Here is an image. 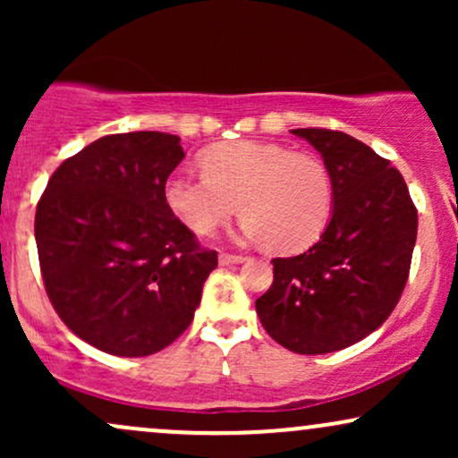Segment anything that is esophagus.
<instances>
[{
  "mask_svg": "<svg viewBox=\"0 0 458 458\" xmlns=\"http://www.w3.org/2000/svg\"><path fill=\"white\" fill-rule=\"evenodd\" d=\"M245 260H247L245 256H239V254H225V251L219 254V265H241V262Z\"/></svg>",
  "mask_w": 458,
  "mask_h": 458,
  "instance_id": "34e87169",
  "label": "esophagus"
}]
</instances>
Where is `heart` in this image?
Returning <instances> with one entry per match:
<instances>
[{
  "instance_id": "b5f03b06",
  "label": "heart",
  "mask_w": 458,
  "mask_h": 458,
  "mask_svg": "<svg viewBox=\"0 0 458 458\" xmlns=\"http://www.w3.org/2000/svg\"><path fill=\"white\" fill-rule=\"evenodd\" d=\"M202 174L176 170L163 187L167 208L199 236L213 234L239 208L243 233L277 254L317 243L334 211L329 170L310 152L271 141H222L198 157Z\"/></svg>"
}]
</instances>
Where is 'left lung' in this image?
<instances>
[{
	"mask_svg": "<svg viewBox=\"0 0 458 458\" xmlns=\"http://www.w3.org/2000/svg\"><path fill=\"white\" fill-rule=\"evenodd\" d=\"M323 157L334 211L320 239L293 259H273V284L256 312L276 343L323 355L379 329L407 284L418 236L404 178L343 131L293 129Z\"/></svg>",
	"mask_w": 458,
	"mask_h": 458,
	"instance_id": "1",
	"label": "left lung"
}]
</instances>
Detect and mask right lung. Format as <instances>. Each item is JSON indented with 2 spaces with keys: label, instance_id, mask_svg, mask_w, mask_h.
Wrapping results in <instances>:
<instances>
[{
  "label": "right lung",
  "instance_id": "add662e5",
  "mask_svg": "<svg viewBox=\"0 0 458 458\" xmlns=\"http://www.w3.org/2000/svg\"><path fill=\"white\" fill-rule=\"evenodd\" d=\"M182 157L178 135H105L57 167L36 208L47 295L105 353L144 357L174 343L217 267V251L202 250L163 198Z\"/></svg>",
  "mask_w": 458,
  "mask_h": 458
}]
</instances>
